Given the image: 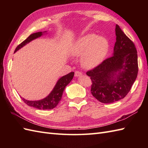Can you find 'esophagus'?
Returning a JSON list of instances; mask_svg holds the SVG:
<instances>
[{
    "mask_svg": "<svg viewBox=\"0 0 148 148\" xmlns=\"http://www.w3.org/2000/svg\"><path fill=\"white\" fill-rule=\"evenodd\" d=\"M82 75H83L82 74V72H81L79 71H76V72H75V73H74V76H76V77H79V76H82Z\"/></svg>",
    "mask_w": 148,
    "mask_h": 148,
    "instance_id": "esophagus-1",
    "label": "esophagus"
}]
</instances>
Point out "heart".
<instances>
[{"mask_svg":"<svg viewBox=\"0 0 148 148\" xmlns=\"http://www.w3.org/2000/svg\"><path fill=\"white\" fill-rule=\"evenodd\" d=\"M109 42L106 37L90 34L78 39L72 48V55L81 56L84 67L93 69L105 59L109 51Z\"/></svg>","mask_w":148,"mask_h":148,"instance_id":"obj_1","label":"heart"}]
</instances>
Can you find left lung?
Masks as SVG:
<instances>
[{"label":"left lung","mask_w":148,"mask_h":148,"mask_svg":"<svg viewBox=\"0 0 148 148\" xmlns=\"http://www.w3.org/2000/svg\"><path fill=\"white\" fill-rule=\"evenodd\" d=\"M115 32L116 41L112 56L86 72L92 83L91 93L99 102L105 103L125 98L138 73L137 52L134 43L118 25Z\"/></svg>","instance_id":"obj_1"}]
</instances>
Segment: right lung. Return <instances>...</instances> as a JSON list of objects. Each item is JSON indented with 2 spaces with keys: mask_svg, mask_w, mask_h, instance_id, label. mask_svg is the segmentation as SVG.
<instances>
[{
  "mask_svg": "<svg viewBox=\"0 0 148 148\" xmlns=\"http://www.w3.org/2000/svg\"><path fill=\"white\" fill-rule=\"evenodd\" d=\"M42 34L43 33L42 32H39L31 34L24 41L22 42L16 47V48L14 50V53L22 48L23 46L27 45V44L30 42V41H32V40L38 38V37L42 36ZM74 72H71L70 73L65 75V76L62 77L60 79H59L56 85L55 86L54 88L52 90V92L45 99L40 100H36V101H30V100H27L24 99L22 100H23V102L27 105L33 107V108H35L36 109L47 110L55 108L58 105L59 102L61 100L62 94L63 92H64L65 88L71 82L74 77Z\"/></svg>",
  "mask_w": 148,
  "mask_h": 148,
  "instance_id": "obj_1",
  "label": "right lung"
}]
</instances>
